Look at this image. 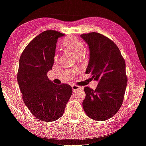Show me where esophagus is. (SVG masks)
<instances>
[{
    "instance_id": "obj_1",
    "label": "esophagus",
    "mask_w": 146,
    "mask_h": 146,
    "mask_svg": "<svg viewBox=\"0 0 146 146\" xmlns=\"http://www.w3.org/2000/svg\"><path fill=\"white\" fill-rule=\"evenodd\" d=\"M72 89H73V91H77V90H79L81 89V87L77 85H72Z\"/></svg>"
}]
</instances>
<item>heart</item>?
<instances>
[{
	"mask_svg": "<svg viewBox=\"0 0 146 146\" xmlns=\"http://www.w3.org/2000/svg\"><path fill=\"white\" fill-rule=\"evenodd\" d=\"M63 47L66 50L71 52L77 57L82 56L86 50V48L82 42L77 38H69L66 39L63 42ZM55 61L58 60V55L56 54L54 57Z\"/></svg>",
	"mask_w": 146,
	"mask_h": 146,
	"instance_id": "obj_1",
	"label": "heart"
}]
</instances>
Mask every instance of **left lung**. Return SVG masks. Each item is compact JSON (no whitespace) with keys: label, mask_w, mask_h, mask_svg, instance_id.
Wrapping results in <instances>:
<instances>
[{"label":"left lung","mask_w":146,"mask_h":146,"mask_svg":"<svg viewBox=\"0 0 146 146\" xmlns=\"http://www.w3.org/2000/svg\"><path fill=\"white\" fill-rule=\"evenodd\" d=\"M89 48L86 73L98 82L94 90L84 87L82 108L86 115L105 121L116 114L123 104L127 84L126 65L117 46L103 35L92 32L80 35Z\"/></svg>","instance_id":"8db88e82"}]
</instances>
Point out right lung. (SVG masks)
Instances as JSON below:
<instances>
[{
	"instance_id": "right-lung-1",
	"label": "right lung",
	"mask_w": 146,
	"mask_h": 146,
	"mask_svg": "<svg viewBox=\"0 0 146 146\" xmlns=\"http://www.w3.org/2000/svg\"><path fill=\"white\" fill-rule=\"evenodd\" d=\"M64 36L53 30L41 33L19 58L17 79L23 102L35 118L43 121L60 118L72 94L70 85L54 84L47 76L54 65L58 39Z\"/></svg>"
}]
</instances>
